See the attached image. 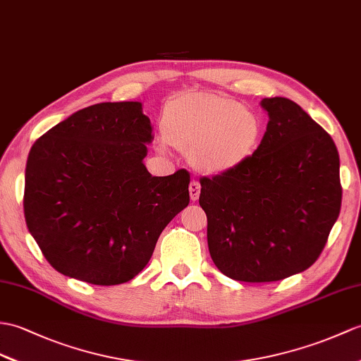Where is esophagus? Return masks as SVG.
<instances>
[{
	"label": "esophagus",
	"instance_id": "34e87169",
	"mask_svg": "<svg viewBox=\"0 0 361 361\" xmlns=\"http://www.w3.org/2000/svg\"><path fill=\"white\" fill-rule=\"evenodd\" d=\"M200 190H201V186L198 181H192L189 184V194H190V200L192 201H197L198 197H200Z\"/></svg>",
	"mask_w": 361,
	"mask_h": 361
}]
</instances>
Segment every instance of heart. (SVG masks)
I'll return each mask as SVG.
<instances>
[{
	"label": "heart",
	"mask_w": 361,
	"mask_h": 361,
	"mask_svg": "<svg viewBox=\"0 0 361 361\" xmlns=\"http://www.w3.org/2000/svg\"><path fill=\"white\" fill-rule=\"evenodd\" d=\"M164 140L190 154L200 172L219 175L237 169L252 155L262 132L258 116L237 99L186 92L169 99L161 111Z\"/></svg>",
	"instance_id": "heart-1"
}]
</instances>
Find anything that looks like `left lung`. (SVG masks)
Instances as JSON below:
<instances>
[{
  "instance_id": "left-lung-1",
  "label": "left lung",
  "mask_w": 361,
  "mask_h": 361,
  "mask_svg": "<svg viewBox=\"0 0 361 361\" xmlns=\"http://www.w3.org/2000/svg\"><path fill=\"white\" fill-rule=\"evenodd\" d=\"M269 121L237 169L203 177L207 246L232 280L279 281L311 267L341 207L340 157L331 135L288 98H263Z\"/></svg>"
}]
</instances>
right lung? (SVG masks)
Instances as JSON below:
<instances>
[{
    "label": "right lung",
    "mask_w": 361,
    "mask_h": 361,
    "mask_svg": "<svg viewBox=\"0 0 361 361\" xmlns=\"http://www.w3.org/2000/svg\"><path fill=\"white\" fill-rule=\"evenodd\" d=\"M154 140L141 103L81 109L39 137L29 152L24 216L60 274L98 286L132 280L158 237L189 204L188 171L152 177Z\"/></svg>",
    "instance_id": "1"
}]
</instances>
